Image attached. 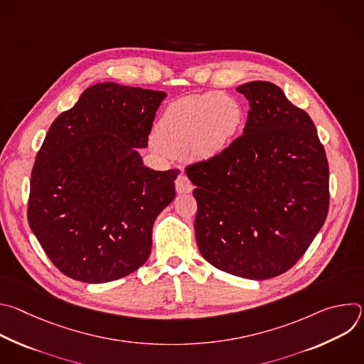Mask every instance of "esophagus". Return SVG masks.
<instances>
[{
  "mask_svg": "<svg viewBox=\"0 0 364 364\" xmlns=\"http://www.w3.org/2000/svg\"><path fill=\"white\" fill-rule=\"evenodd\" d=\"M176 190H177L178 194H186V193H190L193 190V184L187 178V176L180 174L177 177V180H176Z\"/></svg>",
  "mask_w": 364,
  "mask_h": 364,
  "instance_id": "esophagus-1",
  "label": "esophagus"
}]
</instances>
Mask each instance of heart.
Returning a JSON list of instances; mask_svg holds the SVG:
<instances>
[{"instance_id":"heart-1","label":"heart","mask_w":364,"mask_h":364,"mask_svg":"<svg viewBox=\"0 0 364 364\" xmlns=\"http://www.w3.org/2000/svg\"><path fill=\"white\" fill-rule=\"evenodd\" d=\"M242 122L243 109L232 96L190 95L166 108L155 127V141L168 154L209 160L232 144Z\"/></svg>"}]
</instances>
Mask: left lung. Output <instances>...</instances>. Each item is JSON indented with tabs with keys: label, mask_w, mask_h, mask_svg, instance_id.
<instances>
[{
	"label": "left lung",
	"mask_w": 364,
	"mask_h": 364,
	"mask_svg": "<svg viewBox=\"0 0 364 364\" xmlns=\"http://www.w3.org/2000/svg\"><path fill=\"white\" fill-rule=\"evenodd\" d=\"M249 100L243 135L191 164L196 240L207 262L247 279L291 269L328 213V163L314 122L271 82L236 87Z\"/></svg>",
	"instance_id": "1"
}]
</instances>
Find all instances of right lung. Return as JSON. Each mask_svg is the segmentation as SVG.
Here are the masks:
<instances>
[{
	"instance_id": "add662e5",
	"label": "right lung",
	"mask_w": 364,
	"mask_h": 364,
	"mask_svg": "<svg viewBox=\"0 0 364 364\" xmlns=\"http://www.w3.org/2000/svg\"><path fill=\"white\" fill-rule=\"evenodd\" d=\"M166 96L96 83L51 124L33 167L27 218L66 277L103 284L146 262L152 225L174 200L180 174L145 167L138 152Z\"/></svg>"
}]
</instances>
